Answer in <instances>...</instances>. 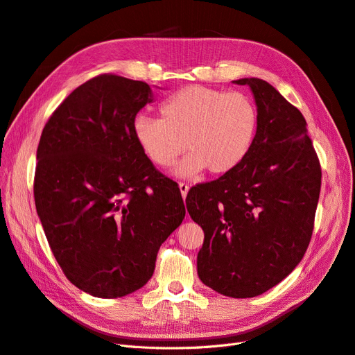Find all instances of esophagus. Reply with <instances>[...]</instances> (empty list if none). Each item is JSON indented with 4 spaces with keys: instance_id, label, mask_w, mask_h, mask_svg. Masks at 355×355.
<instances>
[{
    "instance_id": "obj_1",
    "label": "esophagus",
    "mask_w": 355,
    "mask_h": 355,
    "mask_svg": "<svg viewBox=\"0 0 355 355\" xmlns=\"http://www.w3.org/2000/svg\"><path fill=\"white\" fill-rule=\"evenodd\" d=\"M179 189H180V193L183 196V200H185L187 195H188V191H189V185H188V183H185V182H182V183H179Z\"/></svg>"
}]
</instances>
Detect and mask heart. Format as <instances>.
<instances>
[{
  "label": "heart",
  "mask_w": 355,
  "mask_h": 355,
  "mask_svg": "<svg viewBox=\"0 0 355 355\" xmlns=\"http://www.w3.org/2000/svg\"><path fill=\"white\" fill-rule=\"evenodd\" d=\"M162 119L138 116L134 137L147 157L162 167L192 151L176 173L193 176L207 167L211 175L233 170L248 154L257 134L258 112L240 92L188 86L160 106Z\"/></svg>",
  "instance_id": "obj_1"
}]
</instances>
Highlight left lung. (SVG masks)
Listing matches in <instances>:
<instances>
[{
	"label": "left lung",
	"mask_w": 355,
	"mask_h": 355,
	"mask_svg": "<svg viewBox=\"0 0 355 355\" xmlns=\"http://www.w3.org/2000/svg\"><path fill=\"white\" fill-rule=\"evenodd\" d=\"M250 87L258 126L230 172L191 188L187 208L204 230L198 275L234 299L277 286L303 259L315 227L322 170L302 112L261 78Z\"/></svg>",
	"instance_id": "1"
}]
</instances>
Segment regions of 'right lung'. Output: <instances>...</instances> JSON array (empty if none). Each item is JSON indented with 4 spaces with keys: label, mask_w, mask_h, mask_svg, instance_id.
Segmentation results:
<instances>
[{
    "label": "right lung",
    "mask_w": 355,
    "mask_h": 355,
    "mask_svg": "<svg viewBox=\"0 0 355 355\" xmlns=\"http://www.w3.org/2000/svg\"><path fill=\"white\" fill-rule=\"evenodd\" d=\"M151 101L147 83L101 74L53 110L37 146L33 193L51 250L76 287L102 299L147 284L187 212L134 137Z\"/></svg>",
    "instance_id": "obj_1"
}]
</instances>
